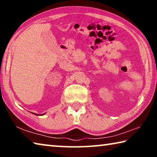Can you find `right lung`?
<instances>
[{
	"label": "right lung",
	"mask_w": 157,
	"mask_h": 157,
	"mask_svg": "<svg viewBox=\"0 0 157 157\" xmlns=\"http://www.w3.org/2000/svg\"><path fill=\"white\" fill-rule=\"evenodd\" d=\"M33 113V114H34V115H36V116H43V115H44V114H45V113H43V114H37V113Z\"/></svg>",
	"instance_id": "add662e5"
}]
</instances>
